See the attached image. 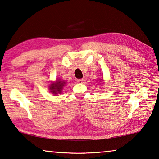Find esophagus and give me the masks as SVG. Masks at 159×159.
I'll list each match as a JSON object with an SVG mask.
<instances>
[{
    "instance_id": "obj_1",
    "label": "esophagus",
    "mask_w": 159,
    "mask_h": 159,
    "mask_svg": "<svg viewBox=\"0 0 159 159\" xmlns=\"http://www.w3.org/2000/svg\"><path fill=\"white\" fill-rule=\"evenodd\" d=\"M76 81H77V83H82L83 82V79H77V80H76Z\"/></svg>"
}]
</instances>
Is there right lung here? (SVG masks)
I'll return each mask as SVG.
<instances>
[{"label": "right lung", "mask_w": 159, "mask_h": 159, "mask_svg": "<svg viewBox=\"0 0 159 159\" xmlns=\"http://www.w3.org/2000/svg\"><path fill=\"white\" fill-rule=\"evenodd\" d=\"M65 84V82L61 81V80H57L55 83L50 85V89L54 95H57L58 93H61V90H62L64 85Z\"/></svg>", "instance_id": "right-lung-1"}]
</instances>
